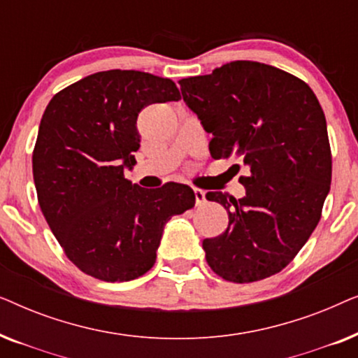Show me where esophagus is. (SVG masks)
Listing matches in <instances>:
<instances>
[{
	"mask_svg": "<svg viewBox=\"0 0 358 358\" xmlns=\"http://www.w3.org/2000/svg\"><path fill=\"white\" fill-rule=\"evenodd\" d=\"M194 194H195V203L197 205L205 203V190L194 187Z\"/></svg>",
	"mask_w": 358,
	"mask_h": 358,
	"instance_id": "obj_1",
	"label": "esophagus"
}]
</instances>
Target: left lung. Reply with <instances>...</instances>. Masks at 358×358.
<instances>
[{"label": "left lung", "mask_w": 358, "mask_h": 358, "mask_svg": "<svg viewBox=\"0 0 358 358\" xmlns=\"http://www.w3.org/2000/svg\"><path fill=\"white\" fill-rule=\"evenodd\" d=\"M179 85L185 104L212 134V158H239L249 171L239 178L243 199L205 195L222 203L229 220L220 236L203 239L208 266L234 283L280 272L315 231L331 189L320 101L300 78L259 62L227 63Z\"/></svg>", "instance_id": "8db88e82"}]
</instances>
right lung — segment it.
<instances>
[{
	"label": "right lung",
	"mask_w": 358,
	"mask_h": 358,
	"mask_svg": "<svg viewBox=\"0 0 358 358\" xmlns=\"http://www.w3.org/2000/svg\"><path fill=\"white\" fill-rule=\"evenodd\" d=\"M179 99L168 78L109 70L48 102L32 153L38 205L66 257L87 275L141 277L155 266L166 222L195 205L189 185L143 189L124 176L136 163L141 109Z\"/></svg>",
	"instance_id": "right-lung-1"
}]
</instances>
